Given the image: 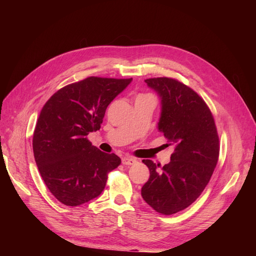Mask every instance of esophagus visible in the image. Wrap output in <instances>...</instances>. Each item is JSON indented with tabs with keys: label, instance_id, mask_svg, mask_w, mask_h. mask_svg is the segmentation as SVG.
<instances>
[{
	"label": "esophagus",
	"instance_id": "obj_1",
	"mask_svg": "<svg viewBox=\"0 0 256 256\" xmlns=\"http://www.w3.org/2000/svg\"><path fill=\"white\" fill-rule=\"evenodd\" d=\"M122 164L124 166H131V164H136V159L131 158V157H124V158L122 159Z\"/></svg>",
	"mask_w": 256,
	"mask_h": 256
}]
</instances>
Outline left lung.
I'll list each match as a JSON object with an SVG mask.
<instances>
[{"mask_svg":"<svg viewBox=\"0 0 256 256\" xmlns=\"http://www.w3.org/2000/svg\"><path fill=\"white\" fill-rule=\"evenodd\" d=\"M161 100L158 130L174 146L164 166L143 160L150 180L142 187L145 202L162 214H173L200 196L219 158V136L204 100L187 85L171 78L145 80Z\"/></svg>","mask_w":256,"mask_h":256,"instance_id":"1","label":"left lung"}]
</instances>
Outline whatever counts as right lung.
Returning a JSON list of instances; mask_svg holds the SVG:
<instances>
[{"label": "right lung", "mask_w": 256, "mask_h": 256, "mask_svg": "<svg viewBox=\"0 0 256 256\" xmlns=\"http://www.w3.org/2000/svg\"><path fill=\"white\" fill-rule=\"evenodd\" d=\"M131 81L88 76L58 90L44 106L34 130V157L46 186L64 205L99 196L108 173L120 164L118 156L99 150L86 136L100 129L108 106Z\"/></svg>", "instance_id": "add662e5"}]
</instances>
